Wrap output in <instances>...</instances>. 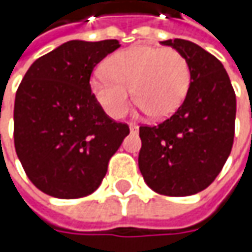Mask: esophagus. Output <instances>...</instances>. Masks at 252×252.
I'll return each instance as SVG.
<instances>
[{"instance_id":"34e87169","label":"esophagus","mask_w":252,"mask_h":252,"mask_svg":"<svg viewBox=\"0 0 252 252\" xmlns=\"http://www.w3.org/2000/svg\"><path fill=\"white\" fill-rule=\"evenodd\" d=\"M129 127H130L131 133H136V131H139V126H137L136 123H130V125H129Z\"/></svg>"}]
</instances>
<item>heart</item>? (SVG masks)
Returning a JSON list of instances; mask_svg holds the SVG:
<instances>
[{
	"instance_id": "heart-1",
	"label": "heart",
	"mask_w": 252,
	"mask_h": 252,
	"mask_svg": "<svg viewBox=\"0 0 252 252\" xmlns=\"http://www.w3.org/2000/svg\"><path fill=\"white\" fill-rule=\"evenodd\" d=\"M190 85V67L175 49L134 44L116 52L105 62V71L96 70L90 88L96 102L112 118L129 109L131 90L144 111L156 119H165L185 101Z\"/></svg>"
}]
</instances>
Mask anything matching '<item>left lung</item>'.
Segmentation results:
<instances>
[{"label":"left lung","mask_w":252,"mask_h":252,"mask_svg":"<svg viewBox=\"0 0 252 252\" xmlns=\"http://www.w3.org/2000/svg\"><path fill=\"white\" fill-rule=\"evenodd\" d=\"M188 60L185 101L157 126H140L139 168L154 192L189 196L206 189L221 171L234 140L236 94L213 54L184 39L164 40Z\"/></svg>","instance_id":"8db88e82"}]
</instances>
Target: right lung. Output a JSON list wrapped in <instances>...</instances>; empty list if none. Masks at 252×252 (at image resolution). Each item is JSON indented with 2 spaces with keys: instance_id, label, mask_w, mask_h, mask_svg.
Returning a JSON list of instances; mask_svg holds the SVG:
<instances>
[{
  "instance_id": "obj_1",
  "label": "right lung",
  "mask_w": 252,
  "mask_h": 252,
  "mask_svg": "<svg viewBox=\"0 0 252 252\" xmlns=\"http://www.w3.org/2000/svg\"><path fill=\"white\" fill-rule=\"evenodd\" d=\"M121 47L116 39L70 40L34 62L19 84L14 143L28 178L59 199L92 193L129 134L103 112L90 88L94 67Z\"/></svg>"
}]
</instances>
